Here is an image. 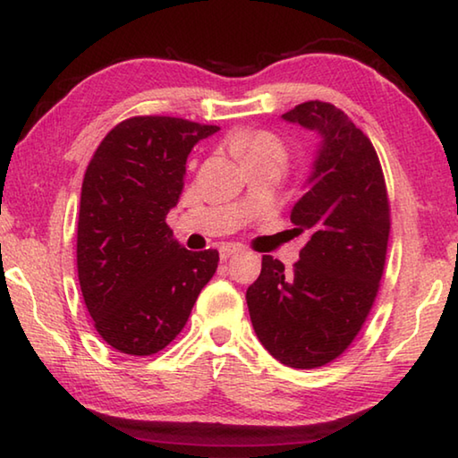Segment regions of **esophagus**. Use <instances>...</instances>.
Listing matches in <instances>:
<instances>
[{
    "mask_svg": "<svg viewBox=\"0 0 458 458\" xmlns=\"http://www.w3.org/2000/svg\"><path fill=\"white\" fill-rule=\"evenodd\" d=\"M238 252H242V248L236 246V244H224V246H220V259L222 260H228L230 257H234V254H238Z\"/></svg>",
    "mask_w": 458,
    "mask_h": 458,
    "instance_id": "esophagus-1",
    "label": "esophagus"
}]
</instances>
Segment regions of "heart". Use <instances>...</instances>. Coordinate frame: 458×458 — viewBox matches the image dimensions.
Returning a JSON list of instances; mask_svg holds the SVG:
<instances>
[{"mask_svg": "<svg viewBox=\"0 0 458 458\" xmlns=\"http://www.w3.org/2000/svg\"><path fill=\"white\" fill-rule=\"evenodd\" d=\"M234 149L242 155L244 161L259 159V157H273L284 161L286 151L283 143L275 135L265 133V131H248L234 137Z\"/></svg>", "mask_w": 458, "mask_h": 458, "instance_id": "obj_1", "label": "heart"}]
</instances>
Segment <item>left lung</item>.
I'll use <instances>...</instances> for the list:
<instances>
[{
	"mask_svg": "<svg viewBox=\"0 0 458 458\" xmlns=\"http://www.w3.org/2000/svg\"><path fill=\"white\" fill-rule=\"evenodd\" d=\"M283 119L319 135L305 193L291 212L307 244L293 273L262 257L246 303L257 337L275 360L313 369L350 347L374 305L390 206L374 145L341 108L309 100Z\"/></svg>",
	"mask_w": 458,
	"mask_h": 458,
	"instance_id": "left-lung-1",
	"label": "left lung"
}]
</instances>
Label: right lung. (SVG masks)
Returning a JSON list of instances; mask_svg holds the SVG:
<instances>
[{
	"label": "right lung",
	"instance_id": "obj_1",
	"mask_svg": "<svg viewBox=\"0 0 458 458\" xmlns=\"http://www.w3.org/2000/svg\"><path fill=\"white\" fill-rule=\"evenodd\" d=\"M218 131L175 117H133L108 131L92 155L76 267L98 335L121 353L151 355L172 344L218 268V250H188L165 224L193 145Z\"/></svg>",
	"mask_w": 458,
	"mask_h": 458
}]
</instances>
